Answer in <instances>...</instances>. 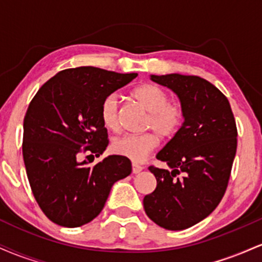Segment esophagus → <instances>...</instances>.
<instances>
[{"label":"esophagus","instance_id":"esophagus-1","mask_svg":"<svg viewBox=\"0 0 262 262\" xmlns=\"http://www.w3.org/2000/svg\"><path fill=\"white\" fill-rule=\"evenodd\" d=\"M132 167H133V173H139L140 171H143L144 167L141 166V165H138L133 162V165H132Z\"/></svg>","mask_w":262,"mask_h":262}]
</instances>
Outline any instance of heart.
Segmentation results:
<instances>
[{"instance_id":"heart-1","label":"heart","mask_w":262,"mask_h":262,"mask_svg":"<svg viewBox=\"0 0 262 262\" xmlns=\"http://www.w3.org/2000/svg\"><path fill=\"white\" fill-rule=\"evenodd\" d=\"M132 97L149 112L144 122V129H152L154 132L116 138L111 148L114 154L124 156L134 162H141L158 146L159 137L166 139L173 137L180 130L185 113L180 104L171 103L169 95L154 83L137 86L132 91ZM101 118L110 130H118V96L112 93L104 98L101 106Z\"/></svg>"}]
</instances>
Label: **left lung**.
Returning <instances> with one entry per match:
<instances>
[{
	"instance_id": "1",
	"label": "left lung",
	"mask_w": 262,
	"mask_h": 262,
	"mask_svg": "<svg viewBox=\"0 0 262 262\" xmlns=\"http://www.w3.org/2000/svg\"><path fill=\"white\" fill-rule=\"evenodd\" d=\"M181 102L185 121L156 155L170 170L150 166L156 188L144 197L146 215L167 230L203 221L223 198L236 152V124L229 101L198 76L150 75Z\"/></svg>"
}]
</instances>
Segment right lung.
<instances>
[{
  "mask_svg": "<svg viewBox=\"0 0 262 262\" xmlns=\"http://www.w3.org/2000/svg\"><path fill=\"white\" fill-rule=\"evenodd\" d=\"M137 76L93 66L66 69L29 103L22 148L27 176L39 207L55 224L76 228L91 222L103 209L113 183L130 175V160L124 156L110 155L90 166L81 155L100 156L106 150L102 102Z\"/></svg>",
  "mask_w": 262,
  "mask_h": 262,
  "instance_id": "right-lung-1",
  "label": "right lung"
}]
</instances>
